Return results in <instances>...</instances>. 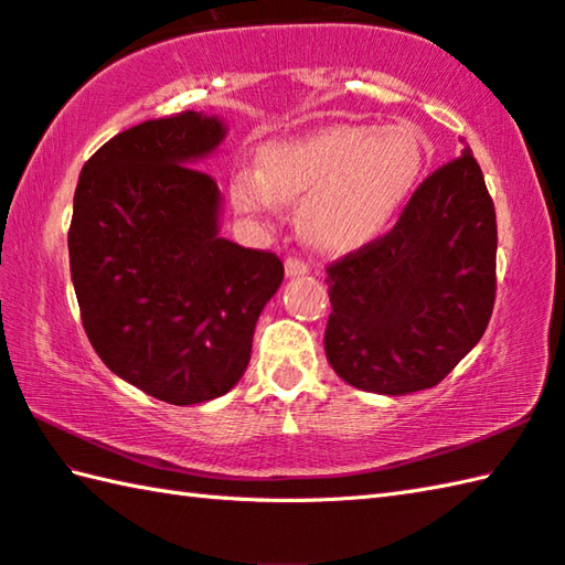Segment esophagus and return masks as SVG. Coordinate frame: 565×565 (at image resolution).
<instances>
[{
  "label": "esophagus",
  "mask_w": 565,
  "mask_h": 565,
  "mask_svg": "<svg viewBox=\"0 0 565 565\" xmlns=\"http://www.w3.org/2000/svg\"><path fill=\"white\" fill-rule=\"evenodd\" d=\"M284 267H286V274H289V276H303V274L310 271L308 262L301 259V257H289L284 262Z\"/></svg>",
  "instance_id": "obj_1"
}]
</instances>
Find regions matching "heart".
Here are the masks:
<instances>
[{"instance_id":"1","label":"heart","mask_w":565,"mask_h":565,"mask_svg":"<svg viewBox=\"0 0 565 565\" xmlns=\"http://www.w3.org/2000/svg\"><path fill=\"white\" fill-rule=\"evenodd\" d=\"M423 142L403 126L340 124L269 142L259 170L239 167L231 199L239 213L274 218L301 203V231L320 249L350 252L386 231L423 172Z\"/></svg>"}]
</instances>
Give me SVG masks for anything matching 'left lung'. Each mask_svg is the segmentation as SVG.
Masks as SVG:
<instances>
[{"instance_id":"left-lung-1","label":"left lung","mask_w":565,"mask_h":565,"mask_svg":"<svg viewBox=\"0 0 565 565\" xmlns=\"http://www.w3.org/2000/svg\"><path fill=\"white\" fill-rule=\"evenodd\" d=\"M495 206L471 148L419 184L386 235L328 264L330 366L354 388H431L495 306Z\"/></svg>"}]
</instances>
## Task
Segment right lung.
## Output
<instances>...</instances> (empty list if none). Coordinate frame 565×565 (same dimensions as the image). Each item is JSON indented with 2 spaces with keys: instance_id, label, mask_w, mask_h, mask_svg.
<instances>
[{
  "instance_id": "right-lung-1",
  "label": "right lung",
  "mask_w": 565,
  "mask_h": 565,
  "mask_svg": "<svg viewBox=\"0 0 565 565\" xmlns=\"http://www.w3.org/2000/svg\"><path fill=\"white\" fill-rule=\"evenodd\" d=\"M215 116L150 118L84 162L67 233L84 332L116 376L170 405L231 391L284 279L269 249L218 235L221 191L196 164Z\"/></svg>"
}]
</instances>
